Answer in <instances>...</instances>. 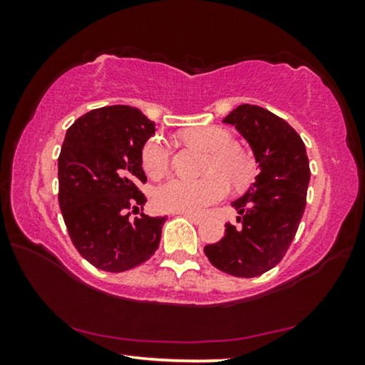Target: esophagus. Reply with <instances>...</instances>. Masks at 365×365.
Returning a JSON list of instances; mask_svg holds the SVG:
<instances>
[{"mask_svg":"<svg viewBox=\"0 0 365 365\" xmlns=\"http://www.w3.org/2000/svg\"><path fill=\"white\" fill-rule=\"evenodd\" d=\"M178 215H183V217H187L188 220L193 222V224H200L202 220L201 215H196V214H191V212H178Z\"/></svg>","mask_w":365,"mask_h":365,"instance_id":"34e87169","label":"esophagus"}]
</instances>
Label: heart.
<instances>
[{
	"label": "heart",
	"mask_w": 365,
	"mask_h": 365,
	"mask_svg": "<svg viewBox=\"0 0 365 365\" xmlns=\"http://www.w3.org/2000/svg\"><path fill=\"white\" fill-rule=\"evenodd\" d=\"M185 145L209 153L201 180L172 178L154 190L153 201L159 211L200 214L207 206L224 200L228 183L242 188L255 175V160L248 153L232 145V135L219 127H196L182 135ZM141 164L148 177H164L170 168V153L159 137L146 141Z\"/></svg>",
	"instance_id": "b5f03b06"
}]
</instances>
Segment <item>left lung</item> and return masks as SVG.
I'll use <instances>...</instances> for the list:
<instances>
[{"mask_svg": "<svg viewBox=\"0 0 365 365\" xmlns=\"http://www.w3.org/2000/svg\"><path fill=\"white\" fill-rule=\"evenodd\" d=\"M222 122L235 125L248 141L259 174L232 202L240 225L225 224L224 237L205 246V255L225 274L252 279L287 255L306 209L311 169L298 132L270 110L242 104Z\"/></svg>", "mask_w": 365, "mask_h": 365, "instance_id": "obj_1", "label": "left lung"}]
</instances>
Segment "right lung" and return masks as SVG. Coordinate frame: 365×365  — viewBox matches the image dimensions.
I'll return each mask as SVG.
<instances>
[{"mask_svg":"<svg viewBox=\"0 0 365 365\" xmlns=\"http://www.w3.org/2000/svg\"><path fill=\"white\" fill-rule=\"evenodd\" d=\"M154 122L137 108L93 109L67 128L58 159L59 207L76 250L96 269L125 272L156 252L165 217L141 212V151Z\"/></svg>","mask_w":365,"mask_h":365,"instance_id":"right-lung-1","label":"right lung"}]
</instances>
